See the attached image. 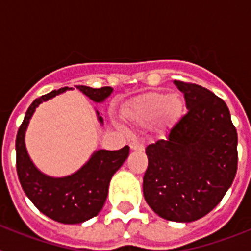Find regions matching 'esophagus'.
<instances>
[{
    "mask_svg": "<svg viewBox=\"0 0 251 251\" xmlns=\"http://www.w3.org/2000/svg\"><path fill=\"white\" fill-rule=\"evenodd\" d=\"M130 150L133 151H143L145 150V145L139 141H133L130 142Z\"/></svg>",
    "mask_w": 251,
    "mask_h": 251,
    "instance_id": "obj_1",
    "label": "esophagus"
}]
</instances>
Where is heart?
<instances>
[{"mask_svg":"<svg viewBox=\"0 0 251 251\" xmlns=\"http://www.w3.org/2000/svg\"><path fill=\"white\" fill-rule=\"evenodd\" d=\"M183 112V101L178 94L150 92L136 98L123 110L124 118L141 127L158 122L163 127L176 123Z\"/></svg>","mask_w":251,"mask_h":251,"instance_id":"b5f03b06","label":"heart"}]
</instances>
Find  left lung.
<instances>
[{"instance_id": "obj_1", "label": "left lung", "mask_w": 251, "mask_h": 251, "mask_svg": "<svg viewBox=\"0 0 251 251\" xmlns=\"http://www.w3.org/2000/svg\"><path fill=\"white\" fill-rule=\"evenodd\" d=\"M188 112L166 139L147 146L143 195L158 216L199 220L214 210L238 170V133L225 101L192 83L175 80Z\"/></svg>"}]
</instances>
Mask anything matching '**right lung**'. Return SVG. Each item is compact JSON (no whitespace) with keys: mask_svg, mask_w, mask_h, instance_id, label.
Listing matches in <instances>:
<instances>
[{"mask_svg":"<svg viewBox=\"0 0 251 251\" xmlns=\"http://www.w3.org/2000/svg\"><path fill=\"white\" fill-rule=\"evenodd\" d=\"M77 89L95 103L105 100L113 92L110 86L99 89L77 85ZM61 88L35 99L25 114L16 137V168L20 183L26 196L40 211L61 224H80L97 216L108 196V187L113 175L121 168L129 154V147L118 151H95L85 165L66 177H50L40 172L32 163L25 146V132L35 109L43 101L54 98L65 90ZM98 119L103 124V118Z\"/></svg>","mask_w":251,"mask_h":251,"instance_id":"1","label":"right lung"}]
</instances>
